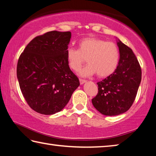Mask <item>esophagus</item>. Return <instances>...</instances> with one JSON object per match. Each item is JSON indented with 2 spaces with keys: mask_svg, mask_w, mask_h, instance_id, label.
Here are the masks:
<instances>
[{
  "mask_svg": "<svg viewBox=\"0 0 156 156\" xmlns=\"http://www.w3.org/2000/svg\"><path fill=\"white\" fill-rule=\"evenodd\" d=\"M80 84H83L84 83H86V80H84V79H80Z\"/></svg>",
  "mask_w": 156,
  "mask_h": 156,
  "instance_id": "34e87169",
  "label": "esophagus"
}]
</instances>
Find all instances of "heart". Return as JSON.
<instances>
[{"label":"heart","mask_w":156,"mask_h":156,"mask_svg":"<svg viewBox=\"0 0 156 156\" xmlns=\"http://www.w3.org/2000/svg\"><path fill=\"white\" fill-rule=\"evenodd\" d=\"M69 67L77 72L87 58L88 64L80 71L87 77L97 73L100 78L107 77L115 72L120 59L118 46L112 42L96 38H86L78 43V49L69 48L66 51Z\"/></svg>","instance_id":"obj_1"}]
</instances>
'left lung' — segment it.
Returning a JSON list of instances; mask_svg holds the SVG:
<instances>
[{
  "instance_id": "obj_1",
  "label": "left lung",
  "mask_w": 156,
  "mask_h": 156,
  "mask_svg": "<svg viewBox=\"0 0 156 156\" xmlns=\"http://www.w3.org/2000/svg\"><path fill=\"white\" fill-rule=\"evenodd\" d=\"M120 59L114 72L97 83L98 93L92 104L105 115H118L126 112L135 100L140 84L142 72L131 49L117 40Z\"/></svg>"
}]
</instances>
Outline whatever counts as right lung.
<instances>
[{
	"instance_id": "add662e5",
	"label": "right lung",
	"mask_w": 156,
	"mask_h": 156,
	"mask_svg": "<svg viewBox=\"0 0 156 156\" xmlns=\"http://www.w3.org/2000/svg\"><path fill=\"white\" fill-rule=\"evenodd\" d=\"M72 34L52 31L34 38L21 54L17 78L31 109L44 115L61 111L80 82L66 58Z\"/></svg>"
}]
</instances>
